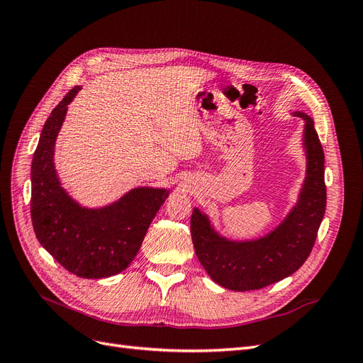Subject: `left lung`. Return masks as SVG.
<instances>
[{"label":"left lung","mask_w":363,"mask_h":363,"mask_svg":"<svg viewBox=\"0 0 363 363\" xmlns=\"http://www.w3.org/2000/svg\"><path fill=\"white\" fill-rule=\"evenodd\" d=\"M292 115L304 121L306 175L296 203L276 227L255 239H230L218 232L211 216L194 207L191 235L195 255L208 277L225 289L255 291L286 279L313 248L327 201L324 151L313 119L300 111Z\"/></svg>","instance_id":"1"}]
</instances>
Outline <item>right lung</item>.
Wrapping results in <instances>:
<instances>
[{
  "label": "right lung",
  "instance_id": "right-lung-1",
  "mask_svg": "<svg viewBox=\"0 0 363 363\" xmlns=\"http://www.w3.org/2000/svg\"><path fill=\"white\" fill-rule=\"evenodd\" d=\"M75 86L43 124L31 160V221L40 245L60 265L83 279H106L124 271L171 189L139 186L101 207H83L63 188L54 163L59 131Z\"/></svg>",
  "mask_w": 363,
  "mask_h": 363
}]
</instances>
